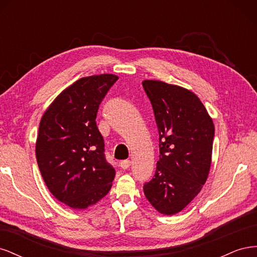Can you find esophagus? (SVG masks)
<instances>
[{
  "label": "esophagus",
  "mask_w": 257,
  "mask_h": 257,
  "mask_svg": "<svg viewBox=\"0 0 257 257\" xmlns=\"http://www.w3.org/2000/svg\"><path fill=\"white\" fill-rule=\"evenodd\" d=\"M120 166L122 169H127L131 166V161L130 160H124L120 163Z\"/></svg>",
  "instance_id": "1"
}]
</instances>
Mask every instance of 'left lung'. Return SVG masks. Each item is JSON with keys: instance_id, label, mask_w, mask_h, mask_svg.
<instances>
[{"instance_id": "8db88e82", "label": "left lung", "mask_w": 257, "mask_h": 257, "mask_svg": "<svg viewBox=\"0 0 257 257\" xmlns=\"http://www.w3.org/2000/svg\"><path fill=\"white\" fill-rule=\"evenodd\" d=\"M143 87L160 135V160L144 193L160 213L173 215L188 206L207 181L214 125L192 91L159 80H144Z\"/></svg>"}]
</instances>
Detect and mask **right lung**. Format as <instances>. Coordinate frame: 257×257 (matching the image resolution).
<instances>
[{"instance_id":"obj_1","label":"right lung","mask_w":257,"mask_h":257,"mask_svg":"<svg viewBox=\"0 0 257 257\" xmlns=\"http://www.w3.org/2000/svg\"><path fill=\"white\" fill-rule=\"evenodd\" d=\"M119 77H83L62 91L44 112L36 160L52 195L73 209L96 204L111 189L114 168L106 161L96 125L99 104Z\"/></svg>"}]
</instances>
